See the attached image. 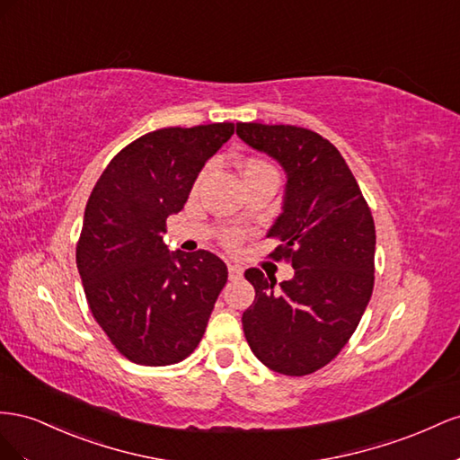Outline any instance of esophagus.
<instances>
[{
	"mask_svg": "<svg viewBox=\"0 0 460 460\" xmlns=\"http://www.w3.org/2000/svg\"><path fill=\"white\" fill-rule=\"evenodd\" d=\"M227 270H229V279H241L243 278V268L241 266H234V264H229L227 266Z\"/></svg>",
	"mask_w": 460,
	"mask_h": 460,
	"instance_id": "obj_1",
	"label": "esophagus"
}]
</instances>
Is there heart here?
Masks as SVG:
<instances>
[{"label":"heart","instance_id":"heart-1","mask_svg":"<svg viewBox=\"0 0 460 460\" xmlns=\"http://www.w3.org/2000/svg\"><path fill=\"white\" fill-rule=\"evenodd\" d=\"M260 169H270V165L266 162H261V160H246L244 165H243V175L252 173V172H260ZM206 173H208V169H204L199 182L206 177ZM239 241H241V233H237V231H227L226 234H223V243H226L227 246H237Z\"/></svg>","mask_w":460,"mask_h":460}]
</instances>
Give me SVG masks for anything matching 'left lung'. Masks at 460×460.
<instances>
[{"instance_id":"8db88e82","label":"left lung","mask_w":460,"mask_h":460,"mask_svg":"<svg viewBox=\"0 0 460 460\" xmlns=\"http://www.w3.org/2000/svg\"><path fill=\"white\" fill-rule=\"evenodd\" d=\"M248 146L287 175L281 214L268 237L288 258L293 279L278 285L258 268L244 271L256 298L243 314L256 358L285 376L332 362L357 330L374 288L376 227L347 162L330 140L295 125L237 123Z\"/></svg>"}]
</instances>
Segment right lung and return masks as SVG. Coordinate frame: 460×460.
I'll return each instance as SVG.
<instances>
[{
    "label": "right lung",
    "mask_w": 460,
    "mask_h": 460,
    "mask_svg": "<svg viewBox=\"0 0 460 460\" xmlns=\"http://www.w3.org/2000/svg\"><path fill=\"white\" fill-rule=\"evenodd\" d=\"M233 133V123L154 130L117 154L90 194L76 268L92 316L130 362L177 364L206 332L227 266L208 251L172 252L164 233Z\"/></svg>",
    "instance_id": "1"
}]
</instances>
